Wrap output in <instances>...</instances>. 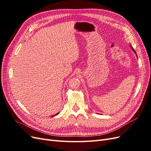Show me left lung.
Wrapping results in <instances>:
<instances>
[{"mask_svg":"<svg viewBox=\"0 0 151 151\" xmlns=\"http://www.w3.org/2000/svg\"><path fill=\"white\" fill-rule=\"evenodd\" d=\"M131 48H132V50H133V51H134V52L135 53V54H136V52H135V50H134L133 49V48H132V47H131ZM136 56H137V55H136Z\"/></svg>","mask_w":151,"mask_h":151,"instance_id":"1","label":"left lung"}]
</instances>
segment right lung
<instances>
[{"instance_id": "right-lung-1", "label": "right lung", "mask_w": 151, "mask_h": 151, "mask_svg": "<svg viewBox=\"0 0 151 151\" xmlns=\"http://www.w3.org/2000/svg\"><path fill=\"white\" fill-rule=\"evenodd\" d=\"M58 114H59V113H58V114H55V115H53V116H55V115H58Z\"/></svg>"}]
</instances>
